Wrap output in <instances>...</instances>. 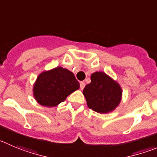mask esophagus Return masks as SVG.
<instances>
[{
    "label": "esophagus",
    "instance_id": "34e87169",
    "mask_svg": "<svg viewBox=\"0 0 157 157\" xmlns=\"http://www.w3.org/2000/svg\"><path fill=\"white\" fill-rule=\"evenodd\" d=\"M84 87H85V83H84V82H83V81L80 82V89H81V90H83V89L84 88Z\"/></svg>",
    "mask_w": 157,
    "mask_h": 157
}]
</instances>
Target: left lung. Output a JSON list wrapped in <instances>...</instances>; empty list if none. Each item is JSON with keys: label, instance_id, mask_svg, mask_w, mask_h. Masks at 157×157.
I'll return each instance as SVG.
<instances>
[{"label": "left lung", "instance_id": "left-lung-1", "mask_svg": "<svg viewBox=\"0 0 157 157\" xmlns=\"http://www.w3.org/2000/svg\"><path fill=\"white\" fill-rule=\"evenodd\" d=\"M90 80L91 82L86 85L83 91L87 106L99 113L112 112L121 101L120 86L102 72L94 73Z\"/></svg>", "mask_w": 157, "mask_h": 157}]
</instances>
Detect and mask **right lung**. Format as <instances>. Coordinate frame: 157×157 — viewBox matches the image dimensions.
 Wrapping results in <instances>:
<instances>
[{"mask_svg":"<svg viewBox=\"0 0 157 157\" xmlns=\"http://www.w3.org/2000/svg\"><path fill=\"white\" fill-rule=\"evenodd\" d=\"M79 87L80 83L72 72L57 67L43 72L38 77L33 91L40 105L53 107L64 101L68 95Z\"/></svg>","mask_w":157,"mask_h":157,"instance_id":"obj_1","label":"right lung"}]
</instances>
